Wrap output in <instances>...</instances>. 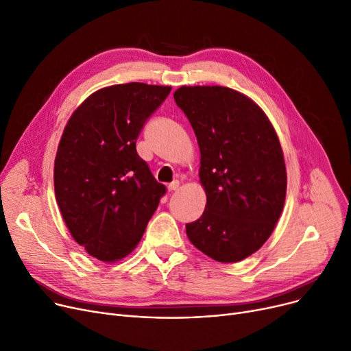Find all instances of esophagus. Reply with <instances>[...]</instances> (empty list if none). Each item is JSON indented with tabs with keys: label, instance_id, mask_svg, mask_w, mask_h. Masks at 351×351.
<instances>
[{
	"label": "esophagus",
	"instance_id": "obj_1",
	"mask_svg": "<svg viewBox=\"0 0 351 351\" xmlns=\"http://www.w3.org/2000/svg\"><path fill=\"white\" fill-rule=\"evenodd\" d=\"M168 189H169V192H175V191H178V189H179V180H173V182H171L169 185H168Z\"/></svg>",
	"mask_w": 351,
	"mask_h": 351
}]
</instances>
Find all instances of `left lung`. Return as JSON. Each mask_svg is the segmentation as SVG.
<instances>
[{"label":"left lung","instance_id":"8db88e82","mask_svg":"<svg viewBox=\"0 0 351 351\" xmlns=\"http://www.w3.org/2000/svg\"><path fill=\"white\" fill-rule=\"evenodd\" d=\"M200 149L206 206L186 225L192 245L216 262L259 250L282 215L287 175L280 141L249 97L219 85L180 86L173 94Z\"/></svg>","mask_w":351,"mask_h":351}]
</instances>
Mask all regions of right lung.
<instances>
[{
  "label": "right lung",
  "instance_id": "add662e5",
  "mask_svg": "<svg viewBox=\"0 0 351 351\" xmlns=\"http://www.w3.org/2000/svg\"><path fill=\"white\" fill-rule=\"evenodd\" d=\"M171 89L142 82L98 89L65 125L55 197L73 241L101 262L135 249L166 192L138 155L136 139Z\"/></svg>",
  "mask_w": 351,
  "mask_h": 351
}]
</instances>
